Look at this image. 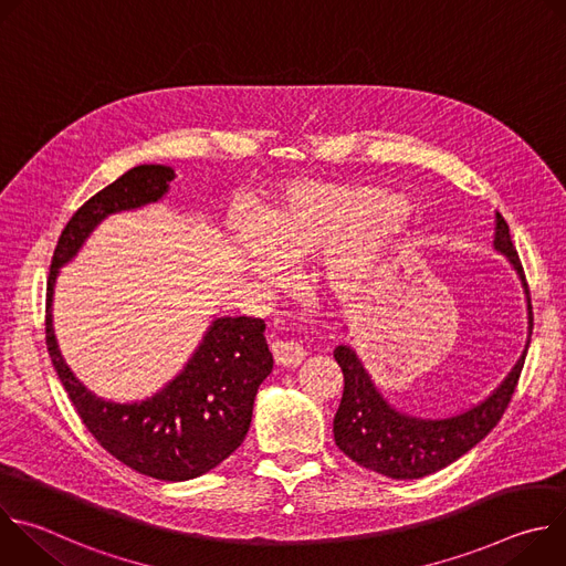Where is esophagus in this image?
Returning <instances> with one entry per match:
<instances>
[{
	"instance_id": "obj_1",
	"label": "esophagus",
	"mask_w": 566,
	"mask_h": 566,
	"mask_svg": "<svg viewBox=\"0 0 566 566\" xmlns=\"http://www.w3.org/2000/svg\"><path fill=\"white\" fill-rule=\"evenodd\" d=\"M306 356V349L297 340L273 343V358L280 367H297Z\"/></svg>"
}]
</instances>
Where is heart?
Instances as JSON below:
<instances>
[{
  "label": "heart",
  "mask_w": 566,
  "mask_h": 566,
  "mask_svg": "<svg viewBox=\"0 0 566 566\" xmlns=\"http://www.w3.org/2000/svg\"><path fill=\"white\" fill-rule=\"evenodd\" d=\"M400 208L402 199L391 192L306 184L289 190L282 201L258 210L255 223L266 252L280 262L293 264L347 244L369 223ZM385 234H363L327 262V280L336 291L349 293L360 284L382 251ZM234 241L244 251H251L255 266L264 275L271 273L273 264L263 251L265 248L261 249L260 241L247 228H234Z\"/></svg>",
  "instance_id": "1"
}]
</instances>
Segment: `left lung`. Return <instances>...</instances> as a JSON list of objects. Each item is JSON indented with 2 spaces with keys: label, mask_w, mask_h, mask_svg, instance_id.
Masks as SVG:
<instances>
[{
  "label": "left lung",
  "mask_w": 566,
  "mask_h": 566,
  "mask_svg": "<svg viewBox=\"0 0 566 566\" xmlns=\"http://www.w3.org/2000/svg\"><path fill=\"white\" fill-rule=\"evenodd\" d=\"M495 221V251L506 255L517 271L528 302V340L522 358L506 380L479 406L450 419H421L394 410L371 382L356 352L347 345L336 347L334 358L343 369L345 387L334 419V437L336 446L358 465L391 479H421L463 457L506 412L531 345L533 306L509 223L500 212Z\"/></svg>",
  "instance_id": "obj_1"
}]
</instances>
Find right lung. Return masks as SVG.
Instances as JSON below:
<instances>
[{
    "label": "right lung",
    "instance_id": "add662e5",
    "mask_svg": "<svg viewBox=\"0 0 566 566\" xmlns=\"http://www.w3.org/2000/svg\"><path fill=\"white\" fill-rule=\"evenodd\" d=\"M172 179L168 166H138L75 210L53 251L44 325L57 378L94 439L140 474L188 481L228 459L251 428L258 387L273 369L264 319L217 317L175 380L145 400L114 402L92 394L66 367L51 315L57 271L75 258L92 230L114 212L156 203Z\"/></svg>",
    "mask_w": 566,
    "mask_h": 566
}]
</instances>
